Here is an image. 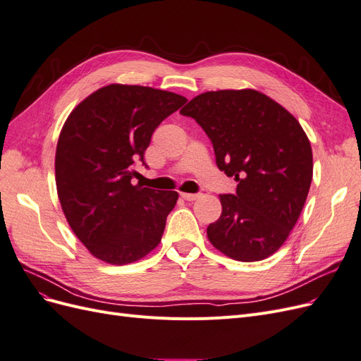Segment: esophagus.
I'll use <instances>...</instances> for the list:
<instances>
[{
	"label": "esophagus",
	"instance_id": "esophagus-1",
	"mask_svg": "<svg viewBox=\"0 0 361 361\" xmlns=\"http://www.w3.org/2000/svg\"><path fill=\"white\" fill-rule=\"evenodd\" d=\"M180 197H182V199H185V200H188V202H192V200H195L197 197H200V194H194V192H180Z\"/></svg>",
	"mask_w": 361,
	"mask_h": 361
}]
</instances>
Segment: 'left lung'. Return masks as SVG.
Masks as SVG:
<instances>
[{
  "label": "left lung",
  "mask_w": 361,
  "mask_h": 361,
  "mask_svg": "<svg viewBox=\"0 0 361 361\" xmlns=\"http://www.w3.org/2000/svg\"><path fill=\"white\" fill-rule=\"evenodd\" d=\"M209 137L216 166L238 182L207 238L226 256L257 262L285 244L313 176L310 141L298 120L256 90L195 96L180 110Z\"/></svg>",
  "instance_id": "obj_1"
}]
</instances>
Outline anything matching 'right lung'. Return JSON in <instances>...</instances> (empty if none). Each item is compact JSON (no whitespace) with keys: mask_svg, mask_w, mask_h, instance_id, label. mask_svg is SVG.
<instances>
[{"mask_svg":"<svg viewBox=\"0 0 361 361\" xmlns=\"http://www.w3.org/2000/svg\"><path fill=\"white\" fill-rule=\"evenodd\" d=\"M185 102L171 92L111 84L68 117L56 152L57 192L73 233L94 257L126 265L159 244L179 194L133 185L134 166H146L154 130Z\"/></svg>","mask_w":361,"mask_h":361,"instance_id":"right-lung-1","label":"right lung"}]
</instances>
